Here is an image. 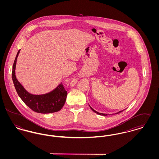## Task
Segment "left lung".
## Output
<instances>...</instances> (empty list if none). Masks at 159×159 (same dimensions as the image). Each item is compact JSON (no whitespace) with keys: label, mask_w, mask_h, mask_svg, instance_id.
I'll list each match as a JSON object with an SVG mask.
<instances>
[{"label":"left lung","mask_w":159,"mask_h":159,"mask_svg":"<svg viewBox=\"0 0 159 159\" xmlns=\"http://www.w3.org/2000/svg\"><path fill=\"white\" fill-rule=\"evenodd\" d=\"M90 107V108H91V110L93 111H94L95 113H96L97 114H98L99 115H101V116H107V114H103V113H98V112H97V111H96L95 110H93L92 107H91V106H89ZM123 110H122V111H119V112H117V114L120 113H121V111H123Z\"/></svg>","instance_id":"1"}]
</instances>
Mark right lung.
I'll list each match as a JSON object with an SVG mask.
<instances>
[{
  "mask_svg": "<svg viewBox=\"0 0 159 159\" xmlns=\"http://www.w3.org/2000/svg\"><path fill=\"white\" fill-rule=\"evenodd\" d=\"M19 50L12 67V77L16 91L23 102L33 111L39 113H52L60 111L66 102L67 92L62 83L60 84L53 91L43 95H33L26 91L15 76V67Z\"/></svg>",
  "mask_w": 159,
  "mask_h": 159,
  "instance_id": "obj_1",
  "label": "right lung"
}]
</instances>
